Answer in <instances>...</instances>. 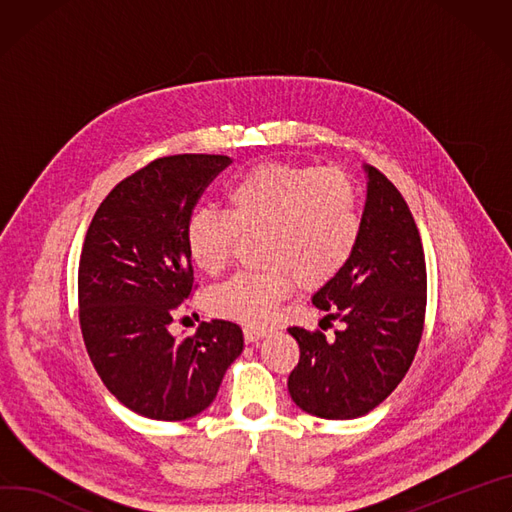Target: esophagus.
<instances>
[{
	"mask_svg": "<svg viewBox=\"0 0 512 512\" xmlns=\"http://www.w3.org/2000/svg\"><path fill=\"white\" fill-rule=\"evenodd\" d=\"M265 335H267L265 331H257V329H251V327H247V329L243 331L245 343H259V341H261Z\"/></svg>",
	"mask_w": 512,
	"mask_h": 512,
	"instance_id": "1",
	"label": "esophagus"
}]
</instances>
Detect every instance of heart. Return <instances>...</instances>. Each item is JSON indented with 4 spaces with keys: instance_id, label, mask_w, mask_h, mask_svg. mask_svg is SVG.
Returning <instances> with one entry per match:
<instances>
[{
    "instance_id": "obj_1",
    "label": "heart",
    "mask_w": 512,
    "mask_h": 512,
    "mask_svg": "<svg viewBox=\"0 0 512 512\" xmlns=\"http://www.w3.org/2000/svg\"><path fill=\"white\" fill-rule=\"evenodd\" d=\"M226 210L200 206L185 222L192 263L222 271L241 235H261V271H241L208 294L222 318L265 327L294 292L318 290L349 265L361 237L359 196L337 167L290 161L259 163L226 188Z\"/></svg>"
}]
</instances>
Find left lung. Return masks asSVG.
<instances>
[{"label":"left lung","instance_id":"8db88e82","mask_svg":"<svg viewBox=\"0 0 512 512\" xmlns=\"http://www.w3.org/2000/svg\"><path fill=\"white\" fill-rule=\"evenodd\" d=\"M365 171L367 202L355 255L312 298L329 312L324 320L339 318L343 329L333 339L324 329H288L300 345V361L288 378L290 396L327 421L357 418L382 404L406 376L425 329L421 235L396 185L376 167Z\"/></svg>","mask_w":512,"mask_h":512}]
</instances>
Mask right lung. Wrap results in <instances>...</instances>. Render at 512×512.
<instances>
[{"label": "right lung", "mask_w": 512, "mask_h": 512, "mask_svg": "<svg viewBox=\"0 0 512 512\" xmlns=\"http://www.w3.org/2000/svg\"><path fill=\"white\" fill-rule=\"evenodd\" d=\"M226 155L161 157L122 179L96 210L79 259V327L104 386L130 410L183 421L212 404L243 351L228 320L196 335L169 333L175 308L196 290L185 222Z\"/></svg>", "instance_id": "right-lung-1"}]
</instances>
